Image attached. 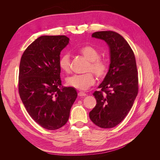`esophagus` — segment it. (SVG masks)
Returning a JSON list of instances; mask_svg holds the SVG:
<instances>
[{"label":"esophagus","mask_w":160,"mask_h":160,"mask_svg":"<svg viewBox=\"0 0 160 160\" xmlns=\"http://www.w3.org/2000/svg\"><path fill=\"white\" fill-rule=\"evenodd\" d=\"M78 95L79 97H83V96H86L87 94L85 93H84V92H83V91H79V93H78Z\"/></svg>","instance_id":"obj_1"}]
</instances>
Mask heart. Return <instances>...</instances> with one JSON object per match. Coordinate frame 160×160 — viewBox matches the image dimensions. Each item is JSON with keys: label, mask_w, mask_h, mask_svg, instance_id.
<instances>
[{"label": "heart", "mask_w": 160, "mask_h": 160, "mask_svg": "<svg viewBox=\"0 0 160 160\" xmlns=\"http://www.w3.org/2000/svg\"><path fill=\"white\" fill-rule=\"evenodd\" d=\"M81 55L89 61L85 74L73 75L67 77L66 83L70 87L79 90H87L95 83L94 73L99 79H103L109 71V64L104 59H100V52L93 46L85 45L78 49ZM59 66L62 71L69 73L71 71V58L68 52L61 55L59 59ZM92 71V72L90 71Z\"/></svg>", "instance_id": "b5f03b06"}]
</instances>
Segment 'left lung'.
Segmentation results:
<instances>
[{"mask_svg": "<svg viewBox=\"0 0 160 160\" xmlns=\"http://www.w3.org/2000/svg\"><path fill=\"white\" fill-rule=\"evenodd\" d=\"M92 37L109 47L111 63L108 75L93 93L97 101L89 118L98 127L107 129L120 123L132 108L138 93V72L133 50L119 33L98 31Z\"/></svg>", "mask_w": 160, "mask_h": 160, "instance_id": "1", "label": "left lung"}]
</instances>
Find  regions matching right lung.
I'll use <instances>...</instances> for the list:
<instances>
[{
  "mask_svg": "<svg viewBox=\"0 0 160 160\" xmlns=\"http://www.w3.org/2000/svg\"><path fill=\"white\" fill-rule=\"evenodd\" d=\"M65 35L41 36L21 57L18 93L28 114L43 128H61L69 119L77 97L76 90L61 87L59 59L68 45Z\"/></svg>",
  "mask_w": 160,
  "mask_h": 160,
  "instance_id": "add662e5",
  "label": "right lung"
}]
</instances>
